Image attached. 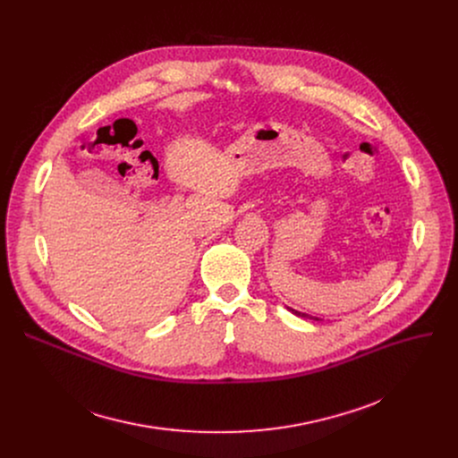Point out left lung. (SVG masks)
I'll list each match as a JSON object with an SVG mask.
<instances>
[{"instance_id":"1","label":"left lung","mask_w":458,"mask_h":458,"mask_svg":"<svg viewBox=\"0 0 458 458\" xmlns=\"http://www.w3.org/2000/svg\"><path fill=\"white\" fill-rule=\"evenodd\" d=\"M292 310V308H290ZM292 313H295V315H299V317H306V318H313V320H320L318 317H311V315H306V313H301V311H297V310H292Z\"/></svg>"}]
</instances>
